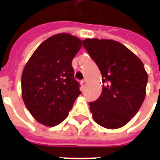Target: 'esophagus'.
I'll return each mask as SVG.
<instances>
[{
  "mask_svg": "<svg viewBox=\"0 0 160 160\" xmlns=\"http://www.w3.org/2000/svg\"><path fill=\"white\" fill-rule=\"evenodd\" d=\"M81 85H82V88H85V87H86V84H87V83H86V80H82V81H81Z\"/></svg>",
  "mask_w": 160,
  "mask_h": 160,
  "instance_id": "1",
  "label": "esophagus"
}]
</instances>
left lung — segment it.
Instances as JSON below:
<instances>
[{
    "instance_id": "1",
    "label": "left lung",
    "mask_w": 160,
    "mask_h": 160,
    "mask_svg": "<svg viewBox=\"0 0 160 160\" xmlns=\"http://www.w3.org/2000/svg\"><path fill=\"white\" fill-rule=\"evenodd\" d=\"M82 42L102 78L99 98L89 102L93 120L108 129L123 127L145 99L148 76L143 62L113 40L86 38Z\"/></svg>"
}]
</instances>
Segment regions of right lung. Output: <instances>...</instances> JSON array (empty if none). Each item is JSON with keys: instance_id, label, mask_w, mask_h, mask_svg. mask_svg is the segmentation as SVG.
<instances>
[{"instance_id": "right-lung-1", "label": "right lung", "mask_w": 160, "mask_h": 160, "mask_svg": "<svg viewBox=\"0 0 160 160\" xmlns=\"http://www.w3.org/2000/svg\"><path fill=\"white\" fill-rule=\"evenodd\" d=\"M81 40L69 33L53 35L39 45L24 67L22 97L31 115L48 127L63 122L81 92L72 60Z\"/></svg>"}]
</instances>
